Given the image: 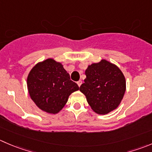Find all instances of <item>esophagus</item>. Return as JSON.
Returning a JSON list of instances; mask_svg holds the SVG:
<instances>
[{
	"instance_id": "esophagus-1",
	"label": "esophagus",
	"mask_w": 152,
	"mask_h": 152,
	"mask_svg": "<svg viewBox=\"0 0 152 152\" xmlns=\"http://www.w3.org/2000/svg\"><path fill=\"white\" fill-rule=\"evenodd\" d=\"M82 80H79V82H77V85H79V87H80V86H81V85H82Z\"/></svg>"
}]
</instances>
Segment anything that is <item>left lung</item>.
<instances>
[{
	"mask_svg": "<svg viewBox=\"0 0 152 152\" xmlns=\"http://www.w3.org/2000/svg\"><path fill=\"white\" fill-rule=\"evenodd\" d=\"M86 79L79 91L91 109L104 115L118 107L126 90L124 74L116 64L105 59L88 65Z\"/></svg>",
	"mask_w": 152,
	"mask_h": 152,
	"instance_id": "obj_1",
	"label": "left lung"
}]
</instances>
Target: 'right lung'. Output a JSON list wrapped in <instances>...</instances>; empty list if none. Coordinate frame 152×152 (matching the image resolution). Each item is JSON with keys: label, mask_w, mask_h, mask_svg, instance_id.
<instances>
[{"label": "right lung", "mask_w": 152, "mask_h": 152, "mask_svg": "<svg viewBox=\"0 0 152 152\" xmlns=\"http://www.w3.org/2000/svg\"><path fill=\"white\" fill-rule=\"evenodd\" d=\"M28 92L36 106L48 113H58L72 93L79 91L61 62L48 58L37 63L27 76Z\"/></svg>", "instance_id": "1"}]
</instances>
